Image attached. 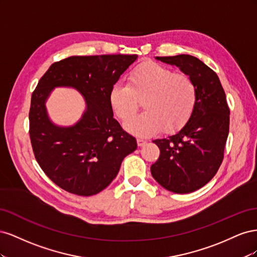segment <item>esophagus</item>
<instances>
[{
  "mask_svg": "<svg viewBox=\"0 0 257 257\" xmlns=\"http://www.w3.org/2000/svg\"><path fill=\"white\" fill-rule=\"evenodd\" d=\"M146 143H147L146 139H144V138H137V145H138V147H144L146 145Z\"/></svg>",
  "mask_w": 257,
  "mask_h": 257,
  "instance_id": "34e87169",
  "label": "esophagus"
}]
</instances>
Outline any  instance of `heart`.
Instances as JSON below:
<instances>
[{"label": "heart", "instance_id": "1", "mask_svg": "<svg viewBox=\"0 0 257 257\" xmlns=\"http://www.w3.org/2000/svg\"><path fill=\"white\" fill-rule=\"evenodd\" d=\"M197 99V87L189 76L153 62L137 66L127 84H114L109 94L115 114L123 123L127 122L124 125L128 132L138 136H149L161 127L166 133L182 127L194 112ZM139 101L145 111L134 119Z\"/></svg>", "mask_w": 257, "mask_h": 257}]
</instances>
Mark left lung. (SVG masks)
<instances>
[{"label":"left lung","instance_id":"obj_1","mask_svg":"<svg viewBox=\"0 0 257 257\" xmlns=\"http://www.w3.org/2000/svg\"><path fill=\"white\" fill-rule=\"evenodd\" d=\"M155 59L189 76L196 84L198 99L191 118L180 130L152 141L161 154L151 165V175L170 192L191 193L211 180L223 161L229 132L226 96L219 77L199 59L189 54Z\"/></svg>","mask_w":257,"mask_h":257}]
</instances>
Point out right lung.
I'll return each instance as SVG.
<instances>
[{
	"label": "right lung",
	"instance_id": "obj_1",
	"mask_svg": "<svg viewBox=\"0 0 257 257\" xmlns=\"http://www.w3.org/2000/svg\"><path fill=\"white\" fill-rule=\"evenodd\" d=\"M137 54L69 57L53 63L31 98L30 138L35 159L61 189L80 196L103 191L119 173L123 159L137 149L136 139L113 118L109 94ZM72 87L86 109L73 126H58L45 102L56 87Z\"/></svg>",
	"mask_w": 257,
	"mask_h": 257
}]
</instances>
